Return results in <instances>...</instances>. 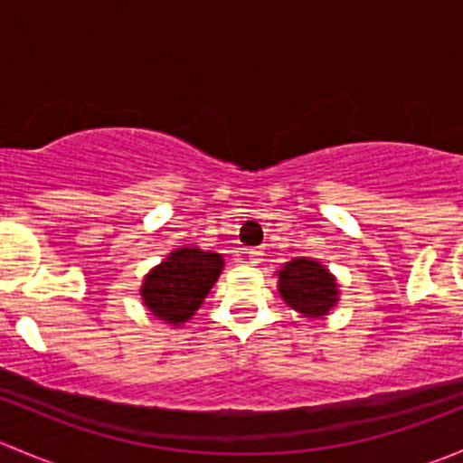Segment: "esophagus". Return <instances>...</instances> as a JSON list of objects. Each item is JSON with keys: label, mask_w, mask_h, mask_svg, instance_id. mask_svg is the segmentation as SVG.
<instances>
[{"label": "esophagus", "mask_w": 463, "mask_h": 463, "mask_svg": "<svg viewBox=\"0 0 463 463\" xmlns=\"http://www.w3.org/2000/svg\"><path fill=\"white\" fill-rule=\"evenodd\" d=\"M261 250L260 249H249L246 250V260H249V264H260L261 261Z\"/></svg>", "instance_id": "esophagus-1"}]
</instances>
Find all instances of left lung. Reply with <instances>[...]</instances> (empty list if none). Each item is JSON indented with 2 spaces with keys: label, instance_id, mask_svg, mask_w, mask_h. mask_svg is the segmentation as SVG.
Segmentation results:
<instances>
[{
  "label": "left lung",
  "instance_id": "1",
  "mask_svg": "<svg viewBox=\"0 0 463 463\" xmlns=\"http://www.w3.org/2000/svg\"><path fill=\"white\" fill-rule=\"evenodd\" d=\"M278 291L291 309L305 318H322L338 302V284L325 264L296 258L278 270Z\"/></svg>",
  "mask_w": 463,
  "mask_h": 463
}]
</instances>
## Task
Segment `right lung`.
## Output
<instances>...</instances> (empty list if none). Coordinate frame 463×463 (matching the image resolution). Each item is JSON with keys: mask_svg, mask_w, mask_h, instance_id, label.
I'll use <instances>...</instances> for the list:
<instances>
[{"mask_svg": "<svg viewBox=\"0 0 463 463\" xmlns=\"http://www.w3.org/2000/svg\"><path fill=\"white\" fill-rule=\"evenodd\" d=\"M223 270V258L213 250L176 249L143 279L145 307L167 325H184L202 307L203 298Z\"/></svg>", "mask_w": 463, "mask_h": 463, "instance_id": "obj_1", "label": "right lung"}]
</instances>
